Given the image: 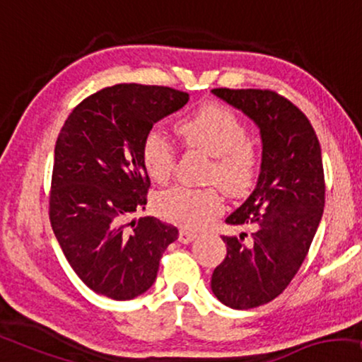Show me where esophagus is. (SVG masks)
<instances>
[{
	"mask_svg": "<svg viewBox=\"0 0 362 362\" xmlns=\"http://www.w3.org/2000/svg\"><path fill=\"white\" fill-rule=\"evenodd\" d=\"M195 238H197V233H193V231L180 230V233H179V241H180V243H183V244L192 243L193 239H195Z\"/></svg>",
	"mask_w": 362,
	"mask_h": 362,
	"instance_id": "34e87169",
	"label": "esophagus"
}]
</instances>
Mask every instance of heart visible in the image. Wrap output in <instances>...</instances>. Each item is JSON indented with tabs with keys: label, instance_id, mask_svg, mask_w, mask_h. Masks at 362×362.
Wrapping results in <instances>:
<instances>
[{
	"label": "heart",
	"instance_id": "obj_1",
	"mask_svg": "<svg viewBox=\"0 0 362 362\" xmlns=\"http://www.w3.org/2000/svg\"><path fill=\"white\" fill-rule=\"evenodd\" d=\"M177 134L188 149L211 156L205 182L220 186L230 197H243L251 190L261 172L262 154L249 139L247 126L236 113L221 105H205L177 121ZM142 164L157 183H167L174 174L177 152L169 137L151 131L142 141ZM157 210L177 225L206 226L223 210V195L217 187L193 188L179 185L160 193Z\"/></svg>",
	"mask_w": 362,
	"mask_h": 362
}]
</instances>
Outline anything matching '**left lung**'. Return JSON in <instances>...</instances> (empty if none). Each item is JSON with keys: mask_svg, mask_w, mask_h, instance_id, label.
<instances>
[{"mask_svg": "<svg viewBox=\"0 0 362 362\" xmlns=\"http://www.w3.org/2000/svg\"><path fill=\"white\" fill-rule=\"evenodd\" d=\"M261 129L257 185L226 218L251 234L221 236L226 256L211 290L226 307L256 308L279 297L307 257L325 206L322 149L307 116L272 90H211Z\"/></svg>", "mask_w": 362, "mask_h": 362, "instance_id": "1", "label": "left lung"}]
</instances>
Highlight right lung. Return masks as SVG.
<instances>
[{"instance_id":"right-lung-1","label":"right lung","mask_w":362,"mask_h":362,"mask_svg":"<svg viewBox=\"0 0 362 362\" xmlns=\"http://www.w3.org/2000/svg\"><path fill=\"white\" fill-rule=\"evenodd\" d=\"M187 101L188 93L169 86H106L75 106L59 132L50 226L70 267L96 293L113 300L144 293L179 238L174 225L132 216L146 208L151 187L142 141Z\"/></svg>"}]
</instances>
